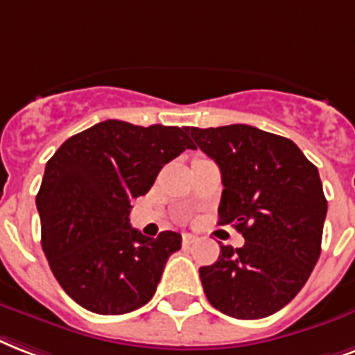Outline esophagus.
<instances>
[{"mask_svg": "<svg viewBox=\"0 0 355 355\" xmlns=\"http://www.w3.org/2000/svg\"><path fill=\"white\" fill-rule=\"evenodd\" d=\"M198 241V235L194 233H183V246H191Z\"/></svg>", "mask_w": 355, "mask_h": 355, "instance_id": "34e87169", "label": "esophagus"}]
</instances>
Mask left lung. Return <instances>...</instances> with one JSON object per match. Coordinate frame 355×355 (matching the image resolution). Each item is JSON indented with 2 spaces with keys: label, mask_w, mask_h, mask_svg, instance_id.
I'll return each mask as SVG.
<instances>
[{
  "label": "left lung",
  "mask_w": 355,
  "mask_h": 355,
  "mask_svg": "<svg viewBox=\"0 0 355 355\" xmlns=\"http://www.w3.org/2000/svg\"><path fill=\"white\" fill-rule=\"evenodd\" d=\"M189 133L220 168V224L244 237L200 268L203 293L230 317H268L300 293L320 255L328 202L317 166L293 140L246 123Z\"/></svg>",
  "instance_id": "left-lung-1"
}]
</instances>
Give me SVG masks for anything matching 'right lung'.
Wrapping results in <instances>:
<instances>
[{"mask_svg":"<svg viewBox=\"0 0 355 355\" xmlns=\"http://www.w3.org/2000/svg\"><path fill=\"white\" fill-rule=\"evenodd\" d=\"M185 150H194L189 128L105 120L70 137L46 163L37 194L42 248L79 306L123 315L152 300L181 235L144 237L129 224V209Z\"/></svg>","mask_w":355,"mask_h":355,"instance_id":"add662e5","label":"right lung"}]
</instances>
